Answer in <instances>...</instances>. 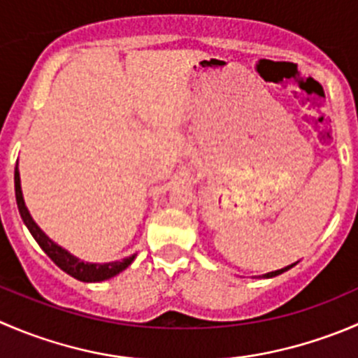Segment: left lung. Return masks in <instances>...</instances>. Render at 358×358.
Returning <instances> with one entry per match:
<instances>
[{
    "instance_id": "obj_1",
    "label": "left lung",
    "mask_w": 358,
    "mask_h": 358,
    "mask_svg": "<svg viewBox=\"0 0 358 358\" xmlns=\"http://www.w3.org/2000/svg\"><path fill=\"white\" fill-rule=\"evenodd\" d=\"M296 264H297V262L290 264V266H287V267H282V269H276V271H271V273H266V275L259 276V278H275V276H278V275H282V273L289 271L290 267H294V266H296Z\"/></svg>"
}]
</instances>
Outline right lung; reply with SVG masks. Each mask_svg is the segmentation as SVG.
Instances as JSON below:
<instances>
[{
  "mask_svg": "<svg viewBox=\"0 0 358 358\" xmlns=\"http://www.w3.org/2000/svg\"><path fill=\"white\" fill-rule=\"evenodd\" d=\"M15 199H17V206H19V213L22 217L24 224L26 227L29 229V232L33 234V238L36 239L38 245L41 246L45 253L61 267L62 271L68 273L69 276L73 278L80 280V282L85 283H96V282H105V280L113 278L119 273H122L126 267L131 266L134 259H136V253L133 255L126 257L122 260H113V262H105V264H98V262H83L80 260L78 257H75L73 253H69L68 250L59 246L57 243L52 241L40 227H38L36 222L33 220L31 217L29 210H27L26 203H24V196H22V187H20V175H19V164L15 166Z\"/></svg>",
  "mask_w": 358,
  "mask_h": 358,
  "instance_id": "obj_1",
  "label": "right lung"
}]
</instances>
